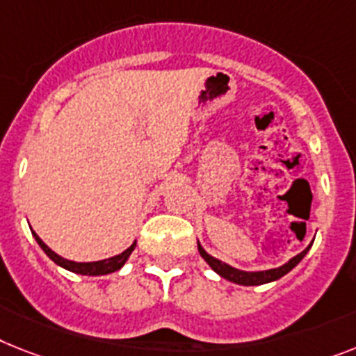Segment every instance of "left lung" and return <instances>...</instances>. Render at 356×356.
I'll use <instances>...</instances> for the list:
<instances>
[{
  "label": "left lung",
  "instance_id": "8db88e82",
  "mask_svg": "<svg viewBox=\"0 0 356 356\" xmlns=\"http://www.w3.org/2000/svg\"><path fill=\"white\" fill-rule=\"evenodd\" d=\"M309 248L311 243L300 252V254H296V257L291 258L289 262L284 264V266L280 267H275V269H267V271H240L236 267H231L229 264L218 260V258L211 257L209 252L205 251V249L198 243L200 254H202V258H204L205 262L209 264L211 269H213L214 273H218L220 277L225 278V280L240 284V286H262V284H269V282L278 280V278H282L284 275H287L293 267H296L300 264V260L307 254Z\"/></svg>",
  "mask_w": 356,
  "mask_h": 356
}]
</instances>
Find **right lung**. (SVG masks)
<instances>
[{
	"label": "right lung",
	"mask_w": 356,
	"mask_h": 356,
	"mask_svg": "<svg viewBox=\"0 0 356 356\" xmlns=\"http://www.w3.org/2000/svg\"><path fill=\"white\" fill-rule=\"evenodd\" d=\"M32 236L36 238V242L40 243V248L45 251V254L51 258L52 262L58 264V266L63 267V269H67V271L78 273V275H87V277H99V275H108V273L118 271V269H122V267L125 266V262H127L129 257H131V252L136 248V242H134L131 248H127L123 252L116 254V257L105 258V260H99V262H72V260H67V258L60 257L58 252L52 251V249L49 248L34 231H32Z\"/></svg>",
	"instance_id": "add662e5"
}]
</instances>
